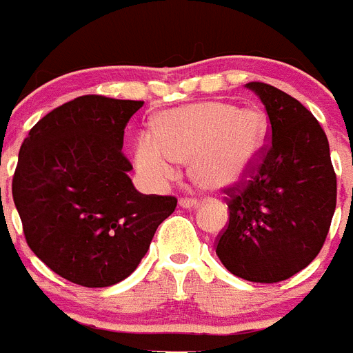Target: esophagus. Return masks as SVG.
<instances>
[{"mask_svg":"<svg viewBox=\"0 0 353 353\" xmlns=\"http://www.w3.org/2000/svg\"><path fill=\"white\" fill-rule=\"evenodd\" d=\"M179 203H180V207H183V208H194L196 205H198V201L192 198H180Z\"/></svg>","mask_w":353,"mask_h":353,"instance_id":"34e87169","label":"esophagus"}]
</instances>
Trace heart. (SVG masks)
Returning <instances> with one entry per match:
<instances>
[{"label":"heart","mask_w":353,"mask_h":353,"mask_svg":"<svg viewBox=\"0 0 353 353\" xmlns=\"http://www.w3.org/2000/svg\"><path fill=\"white\" fill-rule=\"evenodd\" d=\"M155 134H139L134 164L154 187L170 183L180 161H191L194 182L207 191L245 180L261 161L269 141V120L260 109L226 102H198L162 113Z\"/></svg>","instance_id":"b5f03b06"}]
</instances>
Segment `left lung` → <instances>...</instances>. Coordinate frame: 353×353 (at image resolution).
<instances>
[{
	"instance_id": "left-lung-1",
	"label": "left lung",
	"mask_w": 353,
	"mask_h": 353,
	"mask_svg": "<svg viewBox=\"0 0 353 353\" xmlns=\"http://www.w3.org/2000/svg\"><path fill=\"white\" fill-rule=\"evenodd\" d=\"M270 120L261 161L245 182L226 189L230 223L215 252L236 277L285 281L322 249L336 210L329 141L311 111L265 83H248Z\"/></svg>"
}]
</instances>
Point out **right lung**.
Instances as JSON below:
<instances>
[{
    "mask_svg": "<svg viewBox=\"0 0 353 353\" xmlns=\"http://www.w3.org/2000/svg\"><path fill=\"white\" fill-rule=\"evenodd\" d=\"M141 101L83 95L35 123L19 152L14 203L30 249L52 272L86 288L136 270L174 196L141 194L121 154Z\"/></svg>",
    "mask_w": 353,
    "mask_h": 353,
    "instance_id": "right-lung-1",
    "label": "right lung"
}]
</instances>
